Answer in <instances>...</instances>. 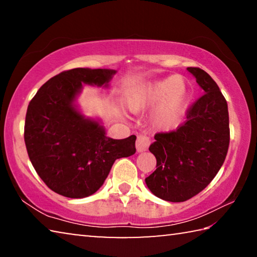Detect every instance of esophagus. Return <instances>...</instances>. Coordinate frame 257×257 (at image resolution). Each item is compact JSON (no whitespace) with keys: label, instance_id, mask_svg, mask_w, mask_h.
Here are the masks:
<instances>
[{"label":"esophagus","instance_id":"obj_1","mask_svg":"<svg viewBox=\"0 0 257 257\" xmlns=\"http://www.w3.org/2000/svg\"><path fill=\"white\" fill-rule=\"evenodd\" d=\"M150 146V138L145 136V135H139L136 141V150L138 153H143V152L147 151Z\"/></svg>","mask_w":257,"mask_h":257}]
</instances>
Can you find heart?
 Segmentation results:
<instances>
[{
  "label": "heart",
  "instance_id": "obj_1",
  "mask_svg": "<svg viewBox=\"0 0 257 257\" xmlns=\"http://www.w3.org/2000/svg\"><path fill=\"white\" fill-rule=\"evenodd\" d=\"M190 99L188 82L180 76L172 75L134 90L128 97V106L133 112L155 108L152 116L153 124L163 132H171L185 118Z\"/></svg>",
  "mask_w": 257,
  "mask_h": 257
}]
</instances>
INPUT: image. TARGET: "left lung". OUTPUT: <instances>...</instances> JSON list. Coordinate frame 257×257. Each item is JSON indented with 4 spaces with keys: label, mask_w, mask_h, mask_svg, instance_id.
<instances>
[{
    "label": "left lung",
    "mask_w": 257,
    "mask_h": 257,
    "mask_svg": "<svg viewBox=\"0 0 257 257\" xmlns=\"http://www.w3.org/2000/svg\"><path fill=\"white\" fill-rule=\"evenodd\" d=\"M204 95L187 111V121L175 132L156 134L150 152L156 170L145 179L156 197L185 202L214 179L228 153V104L219 86L202 69L187 68Z\"/></svg>",
    "instance_id": "left-lung-1"
}]
</instances>
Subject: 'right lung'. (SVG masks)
<instances>
[{
	"mask_svg": "<svg viewBox=\"0 0 257 257\" xmlns=\"http://www.w3.org/2000/svg\"><path fill=\"white\" fill-rule=\"evenodd\" d=\"M112 69L76 68L43 85L30 101L25 143L35 170L50 189L69 198L90 196L101 188L116 159L136 152V136L113 139L101 120L77 104L82 85L108 87Z\"/></svg>",
	"mask_w": 257,
	"mask_h": 257,
	"instance_id": "obj_1",
	"label": "right lung"
}]
</instances>
